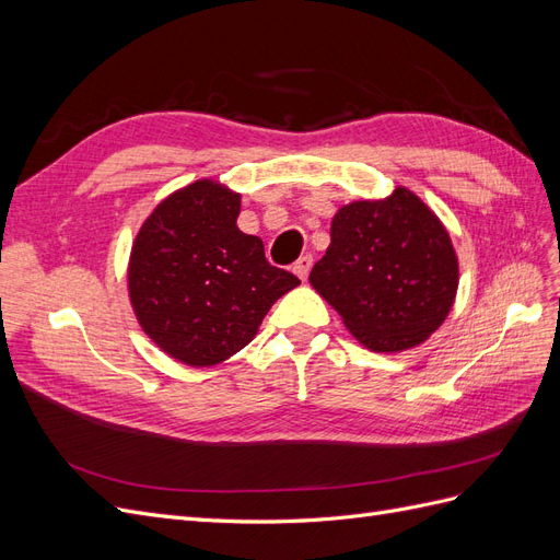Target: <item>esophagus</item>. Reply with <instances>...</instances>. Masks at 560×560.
Wrapping results in <instances>:
<instances>
[{
	"label": "esophagus",
	"instance_id": "obj_1",
	"mask_svg": "<svg viewBox=\"0 0 560 560\" xmlns=\"http://www.w3.org/2000/svg\"><path fill=\"white\" fill-rule=\"evenodd\" d=\"M311 266H313V257H311V254H306V257H301V259L294 264V273H296L301 280H306L308 273H311Z\"/></svg>",
	"mask_w": 560,
	"mask_h": 560
}]
</instances>
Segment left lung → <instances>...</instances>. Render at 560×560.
Instances as JSON below:
<instances>
[{"mask_svg":"<svg viewBox=\"0 0 560 560\" xmlns=\"http://www.w3.org/2000/svg\"><path fill=\"white\" fill-rule=\"evenodd\" d=\"M308 280L362 346L401 352L451 313L457 257L439 217L397 186L387 198L354 200L334 214L331 243Z\"/></svg>","mask_w":560,"mask_h":560,"instance_id":"obj_1","label":"left lung"}]
</instances>
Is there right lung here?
<instances>
[{
    "label": "right lung",
    "instance_id": "1",
    "mask_svg": "<svg viewBox=\"0 0 560 560\" xmlns=\"http://www.w3.org/2000/svg\"><path fill=\"white\" fill-rule=\"evenodd\" d=\"M241 194L198 179L159 202L132 243L128 292L144 334L189 366L243 350L273 303L299 284L235 224Z\"/></svg>",
    "mask_w": 560,
    "mask_h": 560
}]
</instances>
